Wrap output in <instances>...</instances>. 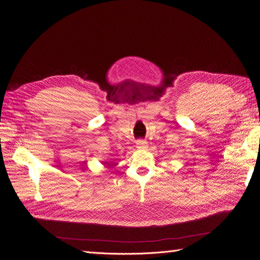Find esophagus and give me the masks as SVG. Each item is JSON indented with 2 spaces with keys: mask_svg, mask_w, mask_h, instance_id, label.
<instances>
[{
  "mask_svg": "<svg viewBox=\"0 0 260 260\" xmlns=\"http://www.w3.org/2000/svg\"><path fill=\"white\" fill-rule=\"evenodd\" d=\"M137 148H139V149L147 148V142H145V141H143V140L137 141Z\"/></svg>",
  "mask_w": 260,
  "mask_h": 260,
  "instance_id": "34e87169",
  "label": "esophagus"
}]
</instances>
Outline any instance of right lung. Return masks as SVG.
Returning a JSON list of instances; mask_svg holds the SVG:
<instances>
[{"label": "right lung", "instance_id": "right-lung-1", "mask_svg": "<svg viewBox=\"0 0 260 260\" xmlns=\"http://www.w3.org/2000/svg\"><path fill=\"white\" fill-rule=\"evenodd\" d=\"M103 165H105V166H106V165H108V162H107V161H105V162H103Z\"/></svg>", "mask_w": 260, "mask_h": 260}]
</instances>
